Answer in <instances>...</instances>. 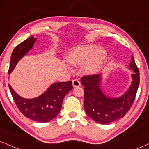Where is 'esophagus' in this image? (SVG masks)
I'll return each instance as SVG.
<instances>
[{"label":"esophagus","instance_id":"obj_1","mask_svg":"<svg viewBox=\"0 0 149 149\" xmlns=\"http://www.w3.org/2000/svg\"><path fill=\"white\" fill-rule=\"evenodd\" d=\"M72 86L74 87H79L81 86L80 81L78 79H74L72 80Z\"/></svg>","mask_w":149,"mask_h":149}]
</instances>
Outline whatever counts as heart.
<instances>
[{
  "mask_svg": "<svg viewBox=\"0 0 149 149\" xmlns=\"http://www.w3.org/2000/svg\"><path fill=\"white\" fill-rule=\"evenodd\" d=\"M106 57V52L97 48L94 44L79 45L73 49L68 56V61L74 66H82L86 74H93L99 70Z\"/></svg>",
  "mask_w": 149,
  "mask_h": 149,
  "instance_id": "b5f03b06",
  "label": "heart"
}]
</instances>
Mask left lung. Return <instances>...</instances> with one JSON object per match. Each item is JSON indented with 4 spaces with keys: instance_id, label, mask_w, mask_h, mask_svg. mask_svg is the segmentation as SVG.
<instances>
[{
    "instance_id": "1",
    "label": "left lung",
    "mask_w": 149,
    "mask_h": 149,
    "mask_svg": "<svg viewBox=\"0 0 149 149\" xmlns=\"http://www.w3.org/2000/svg\"><path fill=\"white\" fill-rule=\"evenodd\" d=\"M133 81L125 94L117 98H111L101 89V74L82 77L81 83L84 86V108L92 119L100 124H109L122 118L133 105L139 84V72L133 56L130 63Z\"/></svg>"
}]
</instances>
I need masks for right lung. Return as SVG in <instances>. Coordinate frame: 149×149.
I'll use <instances>...</instances> for the list:
<instances>
[{"label":"right lung","instance_id":"1","mask_svg":"<svg viewBox=\"0 0 149 149\" xmlns=\"http://www.w3.org/2000/svg\"><path fill=\"white\" fill-rule=\"evenodd\" d=\"M36 38L30 36L18 44L11 56L10 74L19 60L34 46ZM72 81L54 83L39 97L34 99H25L19 96L9 84L11 94L19 111L27 118L38 122H47L56 117L61 109L62 102L65 95L72 89Z\"/></svg>","mask_w":149,"mask_h":149}]
</instances>
